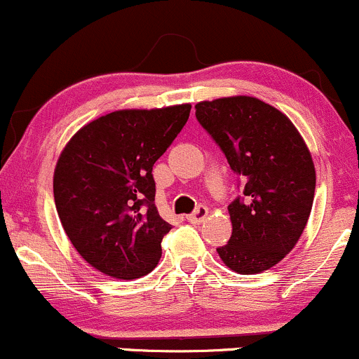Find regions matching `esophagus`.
<instances>
[{"instance_id":"obj_1","label":"esophagus","mask_w":359,"mask_h":359,"mask_svg":"<svg viewBox=\"0 0 359 359\" xmlns=\"http://www.w3.org/2000/svg\"><path fill=\"white\" fill-rule=\"evenodd\" d=\"M205 217H208V208H205V205H199L196 211H194L192 214H189L187 221L192 222V224H199V222H203Z\"/></svg>"}]
</instances>
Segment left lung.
<instances>
[{
	"label": "left lung",
	"mask_w": 359,
	"mask_h": 359,
	"mask_svg": "<svg viewBox=\"0 0 359 359\" xmlns=\"http://www.w3.org/2000/svg\"><path fill=\"white\" fill-rule=\"evenodd\" d=\"M196 118L245 182L229 204L233 233L217 248L224 265L255 275L277 265L302 236L316 191V168L297 128L251 96L196 104Z\"/></svg>",
	"instance_id": "1"
}]
</instances>
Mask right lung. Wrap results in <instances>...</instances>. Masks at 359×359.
<instances>
[{
    "mask_svg": "<svg viewBox=\"0 0 359 359\" xmlns=\"http://www.w3.org/2000/svg\"><path fill=\"white\" fill-rule=\"evenodd\" d=\"M191 104L121 109L82 126L57 160L53 199L64 231L90 266L113 278L150 273L172 226L155 205L154 163Z\"/></svg>",
    "mask_w": 359,
    "mask_h": 359,
    "instance_id": "right-lung-1",
    "label": "right lung"
}]
</instances>
